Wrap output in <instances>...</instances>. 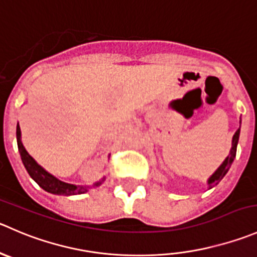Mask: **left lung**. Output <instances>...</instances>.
Instances as JSON below:
<instances>
[{
  "mask_svg": "<svg viewBox=\"0 0 257 257\" xmlns=\"http://www.w3.org/2000/svg\"><path fill=\"white\" fill-rule=\"evenodd\" d=\"M238 137H240V128L236 131V133L233 134V138H232V148H231L230 151V154L227 156V158L223 161V163L221 164L220 167H218L217 171L215 172V173L212 174V176L210 177V179H208V186H210V188H212V187H215L216 184L218 183V182L221 181V179L225 177V174L227 173L228 169H230L231 164H232L233 159H235L236 157V149H237V143H238Z\"/></svg>",
  "mask_w": 257,
  "mask_h": 257,
  "instance_id": "8db88e82",
  "label": "left lung"
}]
</instances>
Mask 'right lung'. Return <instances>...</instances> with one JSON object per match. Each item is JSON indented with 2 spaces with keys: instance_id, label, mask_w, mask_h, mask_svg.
<instances>
[{
  "instance_id": "obj_1",
  "label": "right lung",
  "mask_w": 257,
  "mask_h": 257,
  "mask_svg": "<svg viewBox=\"0 0 257 257\" xmlns=\"http://www.w3.org/2000/svg\"><path fill=\"white\" fill-rule=\"evenodd\" d=\"M16 136H17V146H19V152L21 154L22 163H24L25 168H26L27 173L30 174L32 179L41 187L45 191L50 192L52 195H64V196H71V195H81V193H85L88 191V187L83 186H75V184L65 183V182L60 181L56 177H54L52 174L47 173L41 166L35 162V159L30 156L26 152V149L24 148L21 143V129H20L19 124H17L16 129ZM104 181V178L101 181L94 183V187L101 184V182Z\"/></svg>"
}]
</instances>
